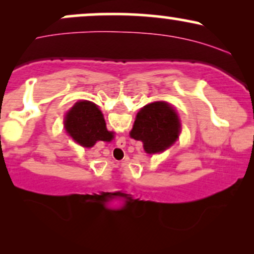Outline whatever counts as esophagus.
<instances>
[{
	"instance_id": "34e87169",
	"label": "esophagus",
	"mask_w": 254,
	"mask_h": 254,
	"mask_svg": "<svg viewBox=\"0 0 254 254\" xmlns=\"http://www.w3.org/2000/svg\"><path fill=\"white\" fill-rule=\"evenodd\" d=\"M123 143H125V142H123ZM122 147H123V145H122Z\"/></svg>"
}]
</instances>
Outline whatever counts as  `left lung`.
Wrapping results in <instances>:
<instances>
[{
	"label": "left lung",
	"instance_id": "8db88e82",
	"mask_svg": "<svg viewBox=\"0 0 254 254\" xmlns=\"http://www.w3.org/2000/svg\"><path fill=\"white\" fill-rule=\"evenodd\" d=\"M180 122L177 112L167 103L157 101L145 106L137 113L130 136L143 142L148 154L164 151L179 136Z\"/></svg>",
	"mask_w": 254,
	"mask_h": 254
}]
</instances>
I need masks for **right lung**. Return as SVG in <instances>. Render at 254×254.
I'll return each instance as SVG.
<instances>
[{
	"mask_svg": "<svg viewBox=\"0 0 254 254\" xmlns=\"http://www.w3.org/2000/svg\"><path fill=\"white\" fill-rule=\"evenodd\" d=\"M65 129L72 138L83 147H93L98 141H111L103 113L90 101H78L65 117Z\"/></svg>",
	"mask_w": 254,
	"mask_h": 254,
	"instance_id": "1",
	"label": "right lung"
}]
</instances>
